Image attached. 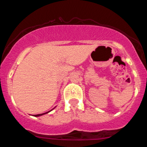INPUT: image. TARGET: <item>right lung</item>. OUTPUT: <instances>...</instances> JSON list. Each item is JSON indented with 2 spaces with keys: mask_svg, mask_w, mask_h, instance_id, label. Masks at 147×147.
Segmentation results:
<instances>
[{
  "mask_svg": "<svg viewBox=\"0 0 147 147\" xmlns=\"http://www.w3.org/2000/svg\"><path fill=\"white\" fill-rule=\"evenodd\" d=\"M54 109H55V107L54 108ZM54 109H52V110H50V111H48V112H46V113H41V114H38V115H34L33 116H34V117H39V116H41V115H45V114H47V113H50V111H52V110H53Z\"/></svg>",
  "mask_w": 147,
  "mask_h": 147,
  "instance_id": "add662e5",
  "label": "right lung"
}]
</instances>
